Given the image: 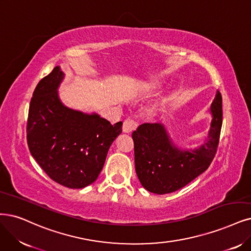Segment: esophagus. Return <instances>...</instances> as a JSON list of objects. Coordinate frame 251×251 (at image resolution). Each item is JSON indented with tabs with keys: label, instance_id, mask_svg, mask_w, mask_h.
I'll return each instance as SVG.
<instances>
[{
	"label": "esophagus",
	"instance_id": "obj_1",
	"mask_svg": "<svg viewBox=\"0 0 251 251\" xmlns=\"http://www.w3.org/2000/svg\"><path fill=\"white\" fill-rule=\"evenodd\" d=\"M136 127H137L136 122H134V121L131 120V119H127V120L124 121L122 129H123L124 133H130L133 130H135Z\"/></svg>",
	"mask_w": 251,
	"mask_h": 251
}]
</instances>
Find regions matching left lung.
I'll use <instances>...</instances> for the list:
<instances>
[{"instance_id":"obj_1","label":"left lung","mask_w":251,"mask_h":251,"mask_svg":"<svg viewBox=\"0 0 251 251\" xmlns=\"http://www.w3.org/2000/svg\"><path fill=\"white\" fill-rule=\"evenodd\" d=\"M210 111L212 121L207 142L194 150H181L160 123H144L132 133L135 171L143 187L156 194L186 186L211 164L219 143L222 97L216 92Z\"/></svg>"}]
</instances>
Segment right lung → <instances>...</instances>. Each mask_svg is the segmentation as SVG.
<instances>
[{"instance_id":"right-lung-1","label":"right lung","mask_w":251,"mask_h":251,"mask_svg":"<svg viewBox=\"0 0 251 251\" xmlns=\"http://www.w3.org/2000/svg\"><path fill=\"white\" fill-rule=\"evenodd\" d=\"M64 76L57 66L37 85L29 108L26 142L34 159L51 180L78 189L96 181L123 123L111 125L97 114L65 106L58 95Z\"/></svg>"}]
</instances>
